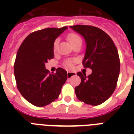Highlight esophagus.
<instances>
[{
  "mask_svg": "<svg viewBox=\"0 0 134 134\" xmlns=\"http://www.w3.org/2000/svg\"><path fill=\"white\" fill-rule=\"evenodd\" d=\"M68 79H70V78H71L72 76H74L76 75V72H68Z\"/></svg>",
  "mask_w": 134,
  "mask_h": 134,
  "instance_id": "1",
  "label": "esophagus"
}]
</instances>
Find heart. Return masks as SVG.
Returning <instances> with one entry per match:
<instances>
[{
  "instance_id": "b5f03b06",
  "label": "heart",
  "mask_w": 134,
  "mask_h": 134,
  "mask_svg": "<svg viewBox=\"0 0 134 134\" xmlns=\"http://www.w3.org/2000/svg\"><path fill=\"white\" fill-rule=\"evenodd\" d=\"M67 38H68V40L72 46H73L79 41H82L80 37L77 34H74V33H70V34H68ZM58 40H55L54 43V46H53L54 51L56 50L57 48H58ZM73 64H74V60H67L64 62V66L68 68H72L73 66Z\"/></svg>"
}]
</instances>
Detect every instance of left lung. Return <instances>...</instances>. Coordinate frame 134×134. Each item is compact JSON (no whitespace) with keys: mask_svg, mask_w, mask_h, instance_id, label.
Listing matches in <instances>:
<instances>
[{"mask_svg":"<svg viewBox=\"0 0 134 134\" xmlns=\"http://www.w3.org/2000/svg\"><path fill=\"white\" fill-rule=\"evenodd\" d=\"M70 27L85 39L86 48L82 64L92 70L88 76L77 73L81 82L76 86V95L86 104L100 105L111 97L117 86L120 70L118 49L111 37L99 28L83 25Z\"/></svg>","mask_w":134,"mask_h":134,"instance_id":"left-lung-1","label":"left lung"}]
</instances>
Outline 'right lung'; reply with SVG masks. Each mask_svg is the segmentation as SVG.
I'll use <instances>...</instances> for the list:
<instances>
[{"instance_id":"right-lung-1","label":"right lung","mask_w":134,"mask_h":134,"mask_svg":"<svg viewBox=\"0 0 134 134\" xmlns=\"http://www.w3.org/2000/svg\"><path fill=\"white\" fill-rule=\"evenodd\" d=\"M68 29L46 28L29 34L16 54L14 73L17 88L26 100L37 107L49 105L58 98L67 79V72L62 68L49 74L45 67L54 58L55 39Z\"/></svg>"}]
</instances>
